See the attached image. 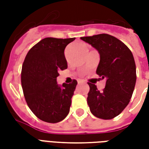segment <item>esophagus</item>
Wrapping results in <instances>:
<instances>
[{"label": "esophagus", "mask_w": 149, "mask_h": 149, "mask_svg": "<svg viewBox=\"0 0 149 149\" xmlns=\"http://www.w3.org/2000/svg\"><path fill=\"white\" fill-rule=\"evenodd\" d=\"M81 82H82V81H81V80H77V83H78V84H81Z\"/></svg>", "instance_id": "34e87169"}]
</instances>
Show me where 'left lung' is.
<instances>
[{"label":"left lung","instance_id":"left-lung-1","mask_svg":"<svg viewBox=\"0 0 149 149\" xmlns=\"http://www.w3.org/2000/svg\"><path fill=\"white\" fill-rule=\"evenodd\" d=\"M100 53L97 74L106 78L102 92L97 85L88 83L87 102L91 112L103 120H110L121 113L133 93L136 81V64L131 50L120 40L106 33L81 37Z\"/></svg>","mask_w":149,"mask_h":149}]
</instances>
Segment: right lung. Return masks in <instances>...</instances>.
Wrapping results in <instances>:
<instances>
[{
	"label": "right lung",
	"mask_w": 149,
	"mask_h": 149,
	"mask_svg": "<svg viewBox=\"0 0 149 149\" xmlns=\"http://www.w3.org/2000/svg\"><path fill=\"white\" fill-rule=\"evenodd\" d=\"M73 38L46 37L28 52L21 70V85L28 106L37 118L57 123L67 116L77 81L60 87L56 77L68 67L65 49Z\"/></svg>",
	"instance_id": "1"
}]
</instances>
